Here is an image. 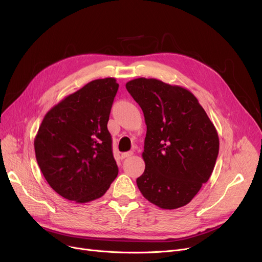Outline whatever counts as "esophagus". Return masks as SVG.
<instances>
[{"instance_id": "1", "label": "esophagus", "mask_w": 262, "mask_h": 262, "mask_svg": "<svg viewBox=\"0 0 262 262\" xmlns=\"http://www.w3.org/2000/svg\"><path fill=\"white\" fill-rule=\"evenodd\" d=\"M133 154H134L133 152H125V153H122V155H121V158H122V159L128 158V157H130Z\"/></svg>"}]
</instances>
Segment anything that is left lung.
Listing matches in <instances>:
<instances>
[{"mask_svg":"<svg viewBox=\"0 0 262 262\" xmlns=\"http://www.w3.org/2000/svg\"><path fill=\"white\" fill-rule=\"evenodd\" d=\"M146 124L143 174L137 178L142 195L162 209L183 207L207 183L219 154V136L189 90L155 78L126 84Z\"/></svg>","mask_w":262,"mask_h":262,"instance_id":"obj_1","label":"left lung"}]
</instances>
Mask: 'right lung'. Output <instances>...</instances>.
I'll list each match as a JSON object with an SVG mask.
<instances>
[{"label": "right lung", "instance_id": "obj_1", "mask_svg": "<svg viewBox=\"0 0 262 262\" xmlns=\"http://www.w3.org/2000/svg\"><path fill=\"white\" fill-rule=\"evenodd\" d=\"M119 84L95 79L46 115L34 146L38 166L62 198L87 203L103 196L118 175L107 128Z\"/></svg>", "mask_w": 262, "mask_h": 262}]
</instances>
